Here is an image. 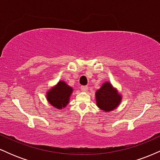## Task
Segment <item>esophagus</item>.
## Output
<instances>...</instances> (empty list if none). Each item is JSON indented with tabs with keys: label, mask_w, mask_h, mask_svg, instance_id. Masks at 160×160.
I'll return each mask as SVG.
<instances>
[{
	"label": "esophagus",
	"mask_w": 160,
	"mask_h": 160,
	"mask_svg": "<svg viewBox=\"0 0 160 160\" xmlns=\"http://www.w3.org/2000/svg\"><path fill=\"white\" fill-rule=\"evenodd\" d=\"M80 89H81V90L82 92H86L88 90V86H82L81 87H80Z\"/></svg>",
	"instance_id": "esophagus-1"
}]
</instances>
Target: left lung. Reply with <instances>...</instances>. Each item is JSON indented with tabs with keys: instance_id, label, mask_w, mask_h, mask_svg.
Returning <instances> with one entry per match:
<instances>
[{
	"instance_id": "left-lung-1",
	"label": "left lung",
	"mask_w": 160,
	"mask_h": 160,
	"mask_svg": "<svg viewBox=\"0 0 160 160\" xmlns=\"http://www.w3.org/2000/svg\"><path fill=\"white\" fill-rule=\"evenodd\" d=\"M96 103L99 108L108 112L114 110L120 104L121 96L110 82H106L95 93Z\"/></svg>"
}]
</instances>
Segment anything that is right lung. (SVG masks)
Returning a JSON list of instances; mask_svg holds the SVG:
<instances>
[{
    "instance_id": "add662e5",
    "label": "right lung",
    "mask_w": 160,
    "mask_h": 160,
    "mask_svg": "<svg viewBox=\"0 0 160 160\" xmlns=\"http://www.w3.org/2000/svg\"><path fill=\"white\" fill-rule=\"evenodd\" d=\"M73 89L64 81H59L57 85L49 90L47 98L49 103L57 109H62L69 102V98Z\"/></svg>"
}]
</instances>
